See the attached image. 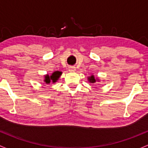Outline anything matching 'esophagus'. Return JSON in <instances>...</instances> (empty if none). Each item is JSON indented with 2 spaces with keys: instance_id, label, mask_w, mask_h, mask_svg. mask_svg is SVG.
Here are the masks:
<instances>
[{
  "instance_id": "34e87169",
  "label": "esophagus",
  "mask_w": 148,
  "mask_h": 148,
  "mask_svg": "<svg viewBox=\"0 0 148 148\" xmlns=\"http://www.w3.org/2000/svg\"><path fill=\"white\" fill-rule=\"evenodd\" d=\"M68 71H69L70 72H74V71H76L75 67H73V66L69 67V68H68Z\"/></svg>"
}]
</instances>
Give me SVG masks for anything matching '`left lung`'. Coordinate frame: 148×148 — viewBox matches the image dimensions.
Here are the masks:
<instances>
[{"instance_id": "8db88e82", "label": "left lung", "mask_w": 148, "mask_h": 148, "mask_svg": "<svg viewBox=\"0 0 148 148\" xmlns=\"http://www.w3.org/2000/svg\"><path fill=\"white\" fill-rule=\"evenodd\" d=\"M88 82H89V83H96L97 81L100 82V80H99L97 77L95 78V76H94L93 75H91L90 76H88Z\"/></svg>"}]
</instances>
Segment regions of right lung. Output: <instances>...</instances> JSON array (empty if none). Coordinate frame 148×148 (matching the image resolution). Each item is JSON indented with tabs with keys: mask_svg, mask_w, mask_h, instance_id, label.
<instances>
[{
	"mask_svg": "<svg viewBox=\"0 0 148 148\" xmlns=\"http://www.w3.org/2000/svg\"><path fill=\"white\" fill-rule=\"evenodd\" d=\"M62 75V72L59 71H54L51 75L46 74L44 75V83L45 84H50V83H56L58 80L59 77Z\"/></svg>",
	"mask_w": 148,
	"mask_h": 148,
	"instance_id": "add662e5",
	"label": "right lung"
}]
</instances>
